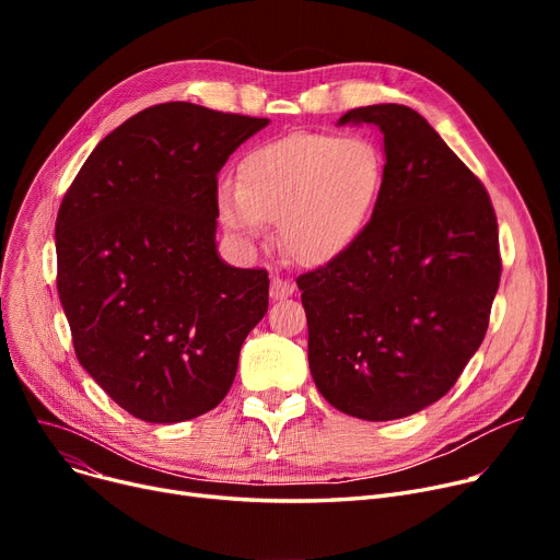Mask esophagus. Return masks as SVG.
<instances>
[{
  "instance_id": "esophagus-1",
  "label": "esophagus",
  "mask_w": 560,
  "mask_h": 560,
  "mask_svg": "<svg viewBox=\"0 0 560 560\" xmlns=\"http://www.w3.org/2000/svg\"><path fill=\"white\" fill-rule=\"evenodd\" d=\"M292 290H295V288H292L290 281L281 279L279 275L272 277V283H270V298L272 300H285V298L292 295Z\"/></svg>"
}]
</instances>
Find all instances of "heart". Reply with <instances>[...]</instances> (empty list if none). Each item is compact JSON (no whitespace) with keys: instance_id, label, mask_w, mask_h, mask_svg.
Returning a JSON list of instances; mask_svg holds the SVG:
<instances>
[{"instance_id":"obj_1","label":"heart","mask_w":560,"mask_h":560,"mask_svg":"<svg viewBox=\"0 0 560 560\" xmlns=\"http://www.w3.org/2000/svg\"><path fill=\"white\" fill-rule=\"evenodd\" d=\"M238 172L241 182L218 184L220 220L241 235L279 220L281 247L319 265L359 233L384 182V159L365 138L292 133L256 147Z\"/></svg>"}]
</instances>
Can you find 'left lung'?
Segmentation results:
<instances>
[{"label": "left lung", "mask_w": 560, "mask_h": 560, "mask_svg": "<svg viewBox=\"0 0 560 560\" xmlns=\"http://www.w3.org/2000/svg\"><path fill=\"white\" fill-rule=\"evenodd\" d=\"M338 125H374L386 165L363 231L298 279L308 365L342 413L399 420L445 397L483 342L502 277L497 218L418 110L374 104Z\"/></svg>", "instance_id": "left-lung-1"}]
</instances>
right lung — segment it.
Listing matches in <instances>:
<instances>
[{"label": "right lung", "mask_w": 560, "mask_h": 560, "mask_svg": "<svg viewBox=\"0 0 560 560\" xmlns=\"http://www.w3.org/2000/svg\"><path fill=\"white\" fill-rule=\"evenodd\" d=\"M268 117L156 104L85 159L56 218V288L77 359L154 424L215 408L268 313L265 270L218 256V172Z\"/></svg>", "instance_id": "add662e5"}]
</instances>
